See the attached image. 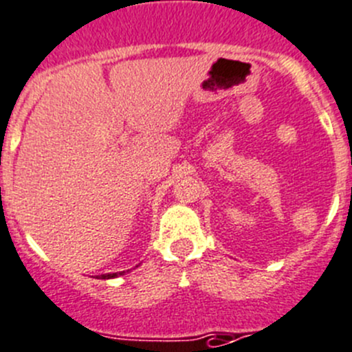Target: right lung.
Returning a JSON list of instances; mask_svg holds the SVG:
<instances>
[{"label": "right lung", "instance_id": "1", "mask_svg": "<svg viewBox=\"0 0 352 352\" xmlns=\"http://www.w3.org/2000/svg\"><path fill=\"white\" fill-rule=\"evenodd\" d=\"M120 274H123V272H113V274H102V280H109V278H116V276H120Z\"/></svg>", "mask_w": 352, "mask_h": 352}]
</instances>
